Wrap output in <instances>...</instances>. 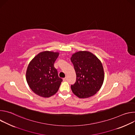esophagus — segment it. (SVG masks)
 I'll use <instances>...</instances> for the list:
<instances>
[{
	"instance_id": "esophagus-1",
	"label": "esophagus",
	"mask_w": 135,
	"mask_h": 135,
	"mask_svg": "<svg viewBox=\"0 0 135 135\" xmlns=\"http://www.w3.org/2000/svg\"><path fill=\"white\" fill-rule=\"evenodd\" d=\"M67 80V78H65L63 79V81H66Z\"/></svg>"
}]
</instances>
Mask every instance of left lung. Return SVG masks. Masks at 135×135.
Segmentation results:
<instances>
[{
  "label": "left lung",
  "mask_w": 135,
  "mask_h": 135,
  "mask_svg": "<svg viewBox=\"0 0 135 135\" xmlns=\"http://www.w3.org/2000/svg\"><path fill=\"white\" fill-rule=\"evenodd\" d=\"M76 74V81L71 85L73 93L80 98L94 95L104 80L103 65L98 57L89 51H79L70 58Z\"/></svg>",
  "instance_id": "1"
}]
</instances>
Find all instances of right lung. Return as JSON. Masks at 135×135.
<instances>
[{
    "instance_id": "add662e5",
    "label": "right lung",
    "mask_w": 135,
    "mask_h": 135,
    "mask_svg": "<svg viewBox=\"0 0 135 135\" xmlns=\"http://www.w3.org/2000/svg\"><path fill=\"white\" fill-rule=\"evenodd\" d=\"M59 54V52H42L29 64L26 80L31 90L38 95L48 98L58 91L62 80L59 78L54 64Z\"/></svg>"
}]
</instances>
